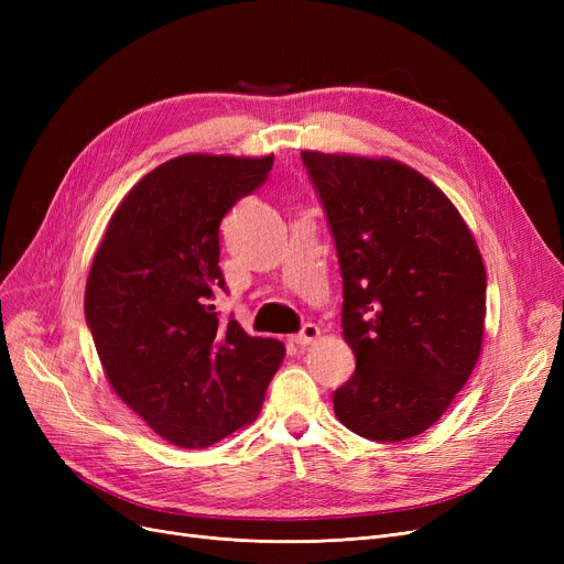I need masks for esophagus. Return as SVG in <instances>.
<instances>
[{"instance_id": "1", "label": "esophagus", "mask_w": 564, "mask_h": 564, "mask_svg": "<svg viewBox=\"0 0 564 564\" xmlns=\"http://www.w3.org/2000/svg\"><path fill=\"white\" fill-rule=\"evenodd\" d=\"M317 338H319V327H315V324H304L302 332L292 336V340L297 343V345H302V347H306V345L315 343Z\"/></svg>"}]
</instances>
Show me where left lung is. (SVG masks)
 <instances>
[{"instance_id": "8db88e82", "label": "left lung", "mask_w": 564, "mask_h": 564, "mask_svg": "<svg viewBox=\"0 0 564 564\" xmlns=\"http://www.w3.org/2000/svg\"><path fill=\"white\" fill-rule=\"evenodd\" d=\"M343 274V338L357 357L334 393L354 434L393 443L432 427L476 368L487 274L453 200L391 158L302 151Z\"/></svg>"}]
</instances>
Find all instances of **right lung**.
I'll list each match as a JSON object with an SVG mask.
<instances>
[{"label":"right lung","instance_id":"add662e5","mask_svg":"<svg viewBox=\"0 0 564 564\" xmlns=\"http://www.w3.org/2000/svg\"><path fill=\"white\" fill-rule=\"evenodd\" d=\"M274 155H181L128 192L86 279L84 313L116 395L164 441L207 448L256 421L285 347L217 315L219 224Z\"/></svg>","mask_w":564,"mask_h":564}]
</instances>
